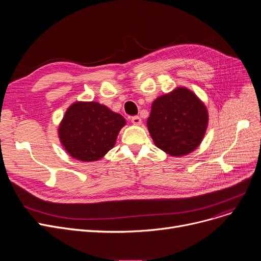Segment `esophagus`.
<instances>
[{
    "label": "esophagus",
    "mask_w": 261,
    "mask_h": 261,
    "mask_svg": "<svg viewBox=\"0 0 261 261\" xmlns=\"http://www.w3.org/2000/svg\"><path fill=\"white\" fill-rule=\"evenodd\" d=\"M131 122L133 123V125L139 126L142 123V119L140 116H133V117H131Z\"/></svg>",
    "instance_id": "34e87169"
}]
</instances>
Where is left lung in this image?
<instances>
[{
  "mask_svg": "<svg viewBox=\"0 0 261 261\" xmlns=\"http://www.w3.org/2000/svg\"><path fill=\"white\" fill-rule=\"evenodd\" d=\"M207 125L206 107L195 93L182 87L158 97L147 120L155 146L172 156H182L197 149Z\"/></svg>",
  "mask_w": 261,
  "mask_h": 261,
  "instance_id": "1",
  "label": "left lung"
}]
</instances>
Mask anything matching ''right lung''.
Returning a JSON list of instances; mask_svg holds the SVG:
<instances>
[{
  "label": "right lung",
  "mask_w": 261,
  "mask_h": 261,
  "mask_svg": "<svg viewBox=\"0 0 261 261\" xmlns=\"http://www.w3.org/2000/svg\"><path fill=\"white\" fill-rule=\"evenodd\" d=\"M126 120L96 101H77L68 107L58 134L66 152L82 162L98 161L111 150Z\"/></svg>",
  "instance_id": "obj_1"
}]
</instances>
